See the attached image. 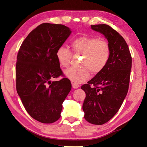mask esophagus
I'll return each instance as SVG.
<instances>
[{
    "mask_svg": "<svg viewBox=\"0 0 147 147\" xmlns=\"http://www.w3.org/2000/svg\"><path fill=\"white\" fill-rule=\"evenodd\" d=\"M72 87H73V88L74 89H77L79 87V85L78 84L76 83H72Z\"/></svg>",
    "mask_w": 147,
    "mask_h": 147,
    "instance_id": "esophagus-1",
    "label": "esophagus"
}]
</instances>
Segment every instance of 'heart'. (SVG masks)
<instances>
[{"label":"heart","instance_id":"b5f03b06","mask_svg":"<svg viewBox=\"0 0 147 147\" xmlns=\"http://www.w3.org/2000/svg\"><path fill=\"white\" fill-rule=\"evenodd\" d=\"M71 47L74 53L83 55L82 67H71L64 72L67 78L76 84L87 80L90 71L93 74L100 73L106 67L110 57V46L103 38L82 36L72 41ZM56 57L59 65L67 67L70 63L72 53L67 47L61 45L57 49Z\"/></svg>","mask_w":147,"mask_h":147}]
</instances>
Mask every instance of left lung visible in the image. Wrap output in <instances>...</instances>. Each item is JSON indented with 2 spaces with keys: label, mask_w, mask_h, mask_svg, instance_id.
Returning a JSON list of instances; mask_svg holds the SVG:
<instances>
[{
  "label": "left lung",
  "mask_w": 147,
  "mask_h": 147,
  "mask_svg": "<svg viewBox=\"0 0 147 147\" xmlns=\"http://www.w3.org/2000/svg\"><path fill=\"white\" fill-rule=\"evenodd\" d=\"M91 26L104 35L111 49L103 70L81 87L86 94L82 106L84 118L91 124L101 125L117 113L127 94L131 57L124 39L111 26L105 24Z\"/></svg>",
  "instance_id": "left-lung-1"
}]
</instances>
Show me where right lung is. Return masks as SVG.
I'll return each mask as SVG.
<instances>
[{
  "mask_svg": "<svg viewBox=\"0 0 147 147\" xmlns=\"http://www.w3.org/2000/svg\"><path fill=\"white\" fill-rule=\"evenodd\" d=\"M71 32L63 24H41L28 35L17 54V93L29 115L42 123L58 120L71 89L67 78L52 81L63 74L56 52Z\"/></svg>",
  "mask_w": 147,
  "mask_h": 147,
  "instance_id": "right-lung-1",
  "label": "right lung"
}]
</instances>
